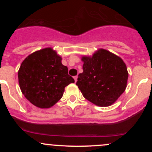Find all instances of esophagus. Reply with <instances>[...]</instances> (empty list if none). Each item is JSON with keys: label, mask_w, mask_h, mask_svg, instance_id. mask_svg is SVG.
Segmentation results:
<instances>
[{"label": "esophagus", "mask_w": 152, "mask_h": 152, "mask_svg": "<svg viewBox=\"0 0 152 152\" xmlns=\"http://www.w3.org/2000/svg\"><path fill=\"white\" fill-rule=\"evenodd\" d=\"M74 80H75V81H77V78H78V76H74Z\"/></svg>", "instance_id": "obj_1"}]
</instances>
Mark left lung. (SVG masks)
<instances>
[{
	"mask_svg": "<svg viewBox=\"0 0 152 152\" xmlns=\"http://www.w3.org/2000/svg\"><path fill=\"white\" fill-rule=\"evenodd\" d=\"M83 73L76 82L83 97L99 106H109L126 88L129 74L123 60L105 49L83 56Z\"/></svg>",
	"mask_w": 152,
	"mask_h": 152,
	"instance_id": "8db88e82",
	"label": "left lung"
}]
</instances>
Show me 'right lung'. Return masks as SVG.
Listing matches in <instances>:
<instances>
[{"label":"right lung","instance_id":"obj_1","mask_svg":"<svg viewBox=\"0 0 152 152\" xmlns=\"http://www.w3.org/2000/svg\"><path fill=\"white\" fill-rule=\"evenodd\" d=\"M23 94L31 104L48 109L62 98L64 88L74 79L68 74L67 66L51 48L34 52L22 62L18 73Z\"/></svg>","mask_w":152,"mask_h":152}]
</instances>
